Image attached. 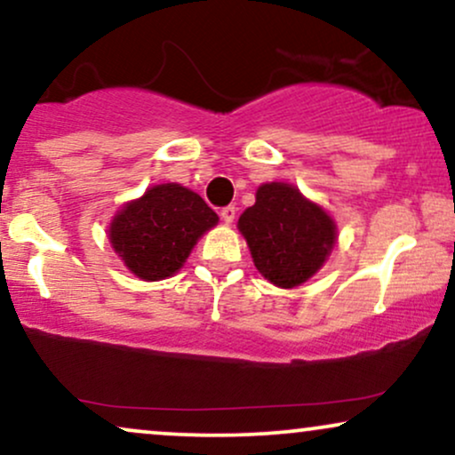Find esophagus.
Wrapping results in <instances>:
<instances>
[{"instance_id":"34e87169","label":"esophagus","mask_w":455,"mask_h":455,"mask_svg":"<svg viewBox=\"0 0 455 455\" xmlns=\"http://www.w3.org/2000/svg\"><path fill=\"white\" fill-rule=\"evenodd\" d=\"M235 213H237V207H235V205H227V207H222V210H220V216H222L224 222H233Z\"/></svg>"}]
</instances>
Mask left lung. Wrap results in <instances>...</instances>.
Masks as SVG:
<instances>
[{
	"mask_svg": "<svg viewBox=\"0 0 455 455\" xmlns=\"http://www.w3.org/2000/svg\"><path fill=\"white\" fill-rule=\"evenodd\" d=\"M256 269L271 283L294 288L307 282L335 243V222L294 186L262 184L256 204L239 218Z\"/></svg>",
	"mask_w": 455,
	"mask_h": 455,
	"instance_id": "1",
	"label": "left lung"
}]
</instances>
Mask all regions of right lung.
<instances>
[{"instance_id":"right-lung-1","label":"right lung","mask_w":455,"mask_h":455,"mask_svg":"<svg viewBox=\"0 0 455 455\" xmlns=\"http://www.w3.org/2000/svg\"><path fill=\"white\" fill-rule=\"evenodd\" d=\"M216 222V212L193 190L161 184L116 213L109 242L135 275L156 282L173 275Z\"/></svg>"}]
</instances>
